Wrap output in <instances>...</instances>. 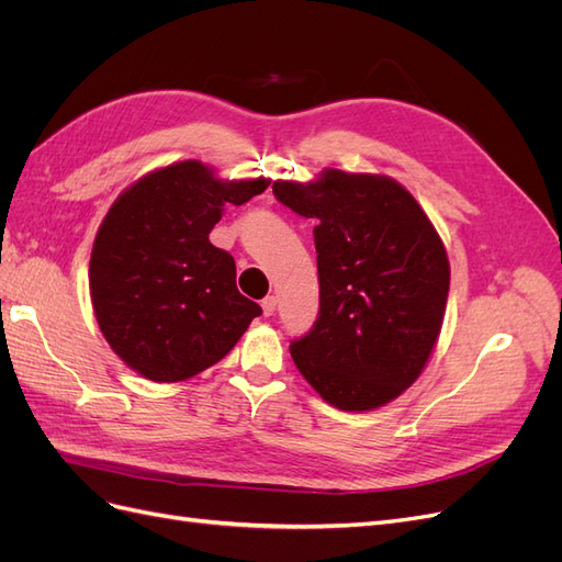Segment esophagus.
Wrapping results in <instances>:
<instances>
[{
	"mask_svg": "<svg viewBox=\"0 0 562 562\" xmlns=\"http://www.w3.org/2000/svg\"><path fill=\"white\" fill-rule=\"evenodd\" d=\"M262 312H265V316H274V312H277V297L274 295H267L262 300Z\"/></svg>",
	"mask_w": 562,
	"mask_h": 562,
	"instance_id": "1",
	"label": "esophagus"
}]
</instances>
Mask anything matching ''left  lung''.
<instances>
[{
    "label": "left lung",
    "instance_id": "left-lung-1",
    "mask_svg": "<svg viewBox=\"0 0 562 562\" xmlns=\"http://www.w3.org/2000/svg\"><path fill=\"white\" fill-rule=\"evenodd\" d=\"M283 206L314 217L321 310L291 356L316 394L345 413L398 398L443 328L450 262L429 215L401 182L323 168L277 180Z\"/></svg>",
    "mask_w": 562,
    "mask_h": 562
}]
</instances>
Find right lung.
I'll return each mask as SVG.
<instances>
[{
    "label": "right lung",
    "mask_w": 562,
    "mask_h": 562,
    "mask_svg": "<svg viewBox=\"0 0 562 562\" xmlns=\"http://www.w3.org/2000/svg\"><path fill=\"white\" fill-rule=\"evenodd\" d=\"M269 178L225 180L199 159L128 184L98 227L89 291L98 328L151 382L190 380L234 349L260 304L236 288V265L209 241L227 203L241 206Z\"/></svg>",
    "instance_id": "add662e5"
}]
</instances>
